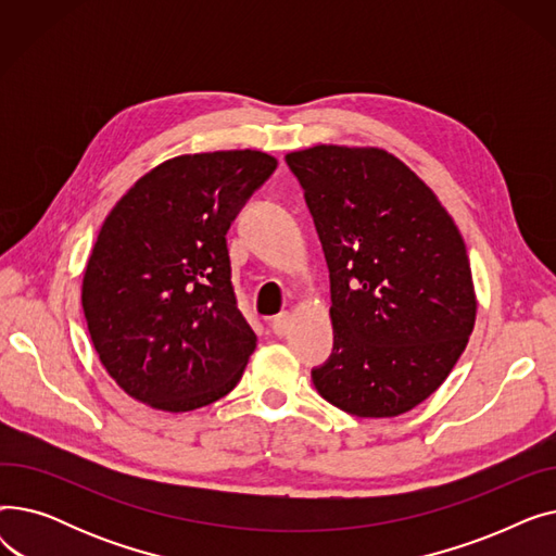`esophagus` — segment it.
I'll use <instances>...</instances> for the list:
<instances>
[{
	"label": "esophagus",
	"mask_w": 556,
	"mask_h": 556,
	"mask_svg": "<svg viewBox=\"0 0 556 556\" xmlns=\"http://www.w3.org/2000/svg\"><path fill=\"white\" fill-rule=\"evenodd\" d=\"M270 329H273V333H275L277 338H283V336L290 331V315H288L286 311L279 313V315H275L273 323H270Z\"/></svg>",
	"instance_id": "obj_1"
}]
</instances>
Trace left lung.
<instances>
[{
    "label": "left lung",
    "instance_id": "obj_1",
    "mask_svg": "<svg viewBox=\"0 0 556 556\" xmlns=\"http://www.w3.org/2000/svg\"><path fill=\"white\" fill-rule=\"evenodd\" d=\"M329 266L333 352L315 390L356 417H396L444 383L476 323L464 241L417 175L378 149L286 155Z\"/></svg>",
    "mask_w": 556,
    "mask_h": 556
}]
</instances>
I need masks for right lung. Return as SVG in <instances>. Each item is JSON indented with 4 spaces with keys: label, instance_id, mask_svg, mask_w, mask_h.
<instances>
[{
    "label": "right lung",
    "instance_id": "right-lung-1",
    "mask_svg": "<svg viewBox=\"0 0 556 556\" xmlns=\"http://www.w3.org/2000/svg\"><path fill=\"white\" fill-rule=\"evenodd\" d=\"M277 168L258 151L173 157L114 204L83 277L97 354L124 392L189 413L237 388L256 346L227 231Z\"/></svg>",
    "mask_w": 556,
    "mask_h": 556
}]
</instances>
